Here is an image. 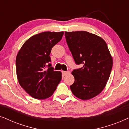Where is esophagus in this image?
I'll list each match as a JSON object with an SVG mask.
<instances>
[{
	"label": "esophagus",
	"mask_w": 129,
	"mask_h": 129,
	"mask_svg": "<svg viewBox=\"0 0 129 129\" xmlns=\"http://www.w3.org/2000/svg\"><path fill=\"white\" fill-rule=\"evenodd\" d=\"M62 74L63 75V76H66L70 74V72L69 71H62Z\"/></svg>",
	"instance_id": "obj_1"
}]
</instances>
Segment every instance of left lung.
I'll use <instances>...</instances> for the list:
<instances>
[{
	"mask_svg": "<svg viewBox=\"0 0 129 129\" xmlns=\"http://www.w3.org/2000/svg\"><path fill=\"white\" fill-rule=\"evenodd\" d=\"M64 35L76 64L83 65L72 72L75 82L70 89L80 99L94 98L104 89L112 71L113 59L107 44L85 31H66Z\"/></svg>",
	"mask_w": 129,
	"mask_h": 129,
	"instance_id": "1",
	"label": "left lung"
}]
</instances>
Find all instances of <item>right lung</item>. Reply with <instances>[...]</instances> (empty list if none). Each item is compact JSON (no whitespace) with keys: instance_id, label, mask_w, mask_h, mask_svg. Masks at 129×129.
I'll return each mask as SVG.
<instances>
[{"instance_id":"1","label":"right lung","mask_w":129,"mask_h":129,"mask_svg":"<svg viewBox=\"0 0 129 129\" xmlns=\"http://www.w3.org/2000/svg\"><path fill=\"white\" fill-rule=\"evenodd\" d=\"M63 31H45L31 36L19 51L16 59L19 83L28 94L37 99L50 97L61 79L50 62L52 47L62 38ZM48 68L45 69V68Z\"/></svg>"}]
</instances>
